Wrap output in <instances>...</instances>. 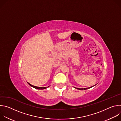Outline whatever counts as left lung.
<instances>
[{"mask_svg": "<svg viewBox=\"0 0 121 121\" xmlns=\"http://www.w3.org/2000/svg\"><path fill=\"white\" fill-rule=\"evenodd\" d=\"M96 85H94V86H91V87H89V88H83V89H80V88H75V87H74V88H75V89H78V90H87V89H90V88H92V87H94V86H95Z\"/></svg>", "mask_w": 121, "mask_h": 121, "instance_id": "8db88e82", "label": "left lung"}]
</instances>
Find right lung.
I'll list each match as a JSON object with an SVG mask.
<instances>
[{
    "mask_svg": "<svg viewBox=\"0 0 121 121\" xmlns=\"http://www.w3.org/2000/svg\"><path fill=\"white\" fill-rule=\"evenodd\" d=\"M27 83L30 86H31V87H32L34 88H35L36 89H38V90H44V89H47V88H48L49 87V86H48V87H36V86H33V85H31L29 83H28V82H27Z\"/></svg>",
    "mask_w": 121,
    "mask_h": 121,
    "instance_id": "right-lung-1",
    "label": "right lung"
}]
</instances>
